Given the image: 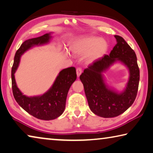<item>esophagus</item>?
Wrapping results in <instances>:
<instances>
[{"label": "esophagus", "mask_w": 153, "mask_h": 153, "mask_svg": "<svg viewBox=\"0 0 153 153\" xmlns=\"http://www.w3.org/2000/svg\"><path fill=\"white\" fill-rule=\"evenodd\" d=\"M82 72V70L81 68H80V67H77V69H76V74H77V76L79 77V76L81 75Z\"/></svg>", "instance_id": "obj_1"}]
</instances>
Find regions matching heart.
<instances>
[{"instance_id": "b5f03b06", "label": "heart", "mask_w": 153, "mask_h": 153, "mask_svg": "<svg viewBox=\"0 0 153 153\" xmlns=\"http://www.w3.org/2000/svg\"><path fill=\"white\" fill-rule=\"evenodd\" d=\"M70 50L77 55L86 54V60L93 62L102 58L108 50L106 41L97 37L77 39L71 43Z\"/></svg>"}]
</instances>
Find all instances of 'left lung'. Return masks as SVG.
I'll return each mask as SVG.
<instances>
[{
  "label": "left lung",
  "instance_id": "obj_1",
  "mask_svg": "<svg viewBox=\"0 0 153 153\" xmlns=\"http://www.w3.org/2000/svg\"><path fill=\"white\" fill-rule=\"evenodd\" d=\"M117 43L109 55L90 65L79 76L91 110L103 118L119 116L134 102L140 81V69L136 54L124 39L114 35ZM120 61L129 69L130 79L125 91L120 94L106 86L102 74L111 64Z\"/></svg>",
  "mask_w": 153,
  "mask_h": 153
}]
</instances>
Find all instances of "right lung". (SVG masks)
<instances>
[{
	"instance_id": "add662e5",
	"label": "right lung",
	"mask_w": 153,
	"mask_h": 153,
	"mask_svg": "<svg viewBox=\"0 0 153 153\" xmlns=\"http://www.w3.org/2000/svg\"><path fill=\"white\" fill-rule=\"evenodd\" d=\"M51 38L50 33H47L41 37L25 41L17 50L11 69L12 91L17 103L30 115L44 120L55 119L63 113L68 92L77 78L76 68L71 67L62 69L52 86L45 93L41 96L30 97L25 96L19 90L16 85L14 74L18 69L21 56L26 51L33 46L48 43Z\"/></svg>"
}]
</instances>
